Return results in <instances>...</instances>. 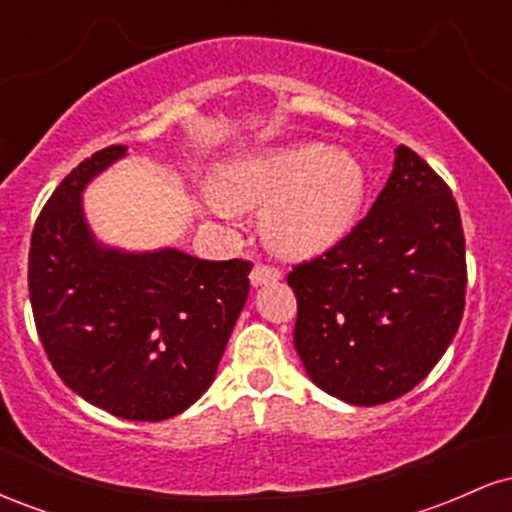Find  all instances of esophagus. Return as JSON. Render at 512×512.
Masks as SVG:
<instances>
[{
	"label": "esophagus",
	"mask_w": 512,
	"mask_h": 512,
	"mask_svg": "<svg viewBox=\"0 0 512 512\" xmlns=\"http://www.w3.org/2000/svg\"><path fill=\"white\" fill-rule=\"evenodd\" d=\"M281 279V272L276 267H267V264H255L250 272V284L255 286H264V284H274V281Z\"/></svg>",
	"instance_id": "1"
}]
</instances>
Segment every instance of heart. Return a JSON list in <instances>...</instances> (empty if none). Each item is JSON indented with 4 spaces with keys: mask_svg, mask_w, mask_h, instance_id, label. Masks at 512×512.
Returning <instances> with one entry per match:
<instances>
[{
    "mask_svg": "<svg viewBox=\"0 0 512 512\" xmlns=\"http://www.w3.org/2000/svg\"><path fill=\"white\" fill-rule=\"evenodd\" d=\"M368 173L351 151L322 142L252 151L221 166L204 204L219 219L262 207L260 231L279 255L332 248L361 216Z\"/></svg>",
    "mask_w": 512,
    "mask_h": 512,
    "instance_id": "b5f03b06",
    "label": "heart"
}]
</instances>
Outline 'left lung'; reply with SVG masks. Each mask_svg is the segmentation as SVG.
Listing matches in <instances>:
<instances>
[{
  "mask_svg": "<svg viewBox=\"0 0 512 512\" xmlns=\"http://www.w3.org/2000/svg\"><path fill=\"white\" fill-rule=\"evenodd\" d=\"M286 281L308 378L356 407L402 397L431 373L462 320L467 264L450 187L399 144L366 219Z\"/></svg>",
  "mask_w": 512,
  "mask_h": 512,
  "instance_id": "left-lung-1",
  "label": "left lung"
}]
</instances>
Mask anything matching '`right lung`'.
<instances>
[{"instance_id": "obj_1", "label": "right lung", "mask_w": 512, "mask_h": 512, "mask_svg": "<svg viewBox=\"0 0 512 512\" xmlns=\"http://www.w3.org/2000/svg\"><path fill=\"white\" fill-rule=\"evenodd\" d=\"M125 156L127 146L96 151L52 192L33 228L28 291L40 342L69 390L120 419L163 421L214 383L252 264L101 243L84 190Z\"/></svg>"}]
</instances>
